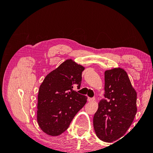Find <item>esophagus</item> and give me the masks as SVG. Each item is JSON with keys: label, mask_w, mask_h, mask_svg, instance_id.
Masks as SVG:
<instances>
[{"label": "esophagus", "mask_w": 153, "mask_h": 153, "mask_svg": "<svg viewBox=\"0 0 153 153\" xmlns=\"http://www.w3.org/2000/svg\"><path fill=\"white\" fill-rule=\"evenodd\" d=\"M95 100L94 98H89V97H88L87 98V101H89V102H91V101H94Z\"/></svg>", "instance_id": "1"}]
</instances>
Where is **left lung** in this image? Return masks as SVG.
<instances>
[{"mask_svg": "<svg viewBox=\"0 0 153 153\" xmlns=\"http://www.w3.org/2000/svg\"><path fill=\"white\" fill-rule=\"evenodd\" d=\"M105 98L94 115L93 126L100 140L111 143L121 138L137 112V92L126 71L121 68L105 71Z\"/></svg>", "mask_w": 153, "mask_h": 153, "instance_id": "1", "label": "left lung"}]
</instances>
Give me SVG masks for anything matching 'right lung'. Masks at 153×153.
<instances>
[{
	"label": "right lung",
	"instance_id": "obj_1",
	"mask_svg": "<svg viewBox=\"0 0 153 153\" xmlns=\"http://www.w3.org/2000/svg\"><path fill=\"white\" fill-rule=\"evenodd\" d=\"M85 68L68 59L46 76L38 96L37 121L44 133L58 136L68 128L87 98L73 91L80 89Z\"/></svg>",
	"mask_w": 153,
	"mask_h": 153
}]
</instances>
